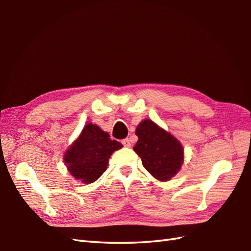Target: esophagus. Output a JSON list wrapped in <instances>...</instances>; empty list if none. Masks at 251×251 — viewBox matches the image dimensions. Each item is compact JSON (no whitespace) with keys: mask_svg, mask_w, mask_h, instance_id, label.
<instances>
[{"mask_svg":"<svg viewBox=\"0 0 251 251\" xmlns=\"http://www.w3.org/2000/svg\"><path fill=\"white\" fill-rule=\"evenodd\" d=\"M122 143H123V146H124V147H127V148L131 147V142H130V140L128 139V138H127V139L122 140Z\"/></svg>","mask_w":251,"mask_h":251,"instance_id":"esophagus-1","label":"esophagus"}]
</instances>
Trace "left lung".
<instances>
[{"label":"left lung","instance_id":"obj_1","mask_svg":"<svg viewBox=\"0 0 251 251\" xmlns=\"http://www.w3.org/2000/svg\"><path fill=\"white\" fill-rule=\"evenodd\" d=\"M136 135L134 151L143 167L162 182L175 177L184 162L183 147L177 138L149 119L139 123Z\"/></svg>","mask_w":251,"mask_h":251}]
</instances>
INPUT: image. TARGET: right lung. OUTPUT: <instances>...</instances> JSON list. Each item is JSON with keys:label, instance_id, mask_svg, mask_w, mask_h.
Listing matches in <instances>:
<instances>
[{"label": "right lung", "instance_id": "1", "mask_svg": "<svg viewBox=\"0 0 251 251\" xmlns=\"http://www.w3.org/2000/svg\"><path fill=\"white\" fill-rule=\"evenodd\" d=\"M122 147L121 142L112 140L98 125L88 123L67 149L63 161L74 179L89 184L105 172L112 153Z\"/></svg>", "mask_w": 251, "mask_h": 251}]
</instances>
